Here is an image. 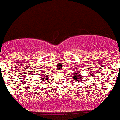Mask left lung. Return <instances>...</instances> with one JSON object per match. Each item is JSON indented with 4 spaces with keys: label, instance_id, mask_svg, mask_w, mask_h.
<instances>
[{
    "label": "left lung",
    "instance_id": "obj_1",
    "mask_svg": "<svg viewBox=\"0 0 120 120\" xmlns=\"http://www.w3.org/2000/svg\"><path fill=\"white\" fill-rule=\"evenodd\" d=\"M76 70V69H75ZM76 71H75V73H73V75H72V78H73V79L74 80H78V82H80L81 81L80 80H82V79H83V78H82V77L83 76H81L80 77V71H78V70H76Z\"/></svg>",
    "mask_w": 120,
    "mask_h": 120
}]
</instances>
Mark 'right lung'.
<instances>
[{
	"label": "right lung",
	"instance_id": "obj_1",
	"mask_svg": "<svg viewBox=\"0 0 120 120\" xmlns=\"http://www.w3.org/2000/svg\"><path fill=\"white\" fill-rule=\"evenodd\" d=\"M48 79V76H47V74H44V73H41L40 74V78L39 81H41V83L44 82H46V80Z\"/></svg>",
	"mask_w": 120,
	"mask_h": 120
}]
</instances>
